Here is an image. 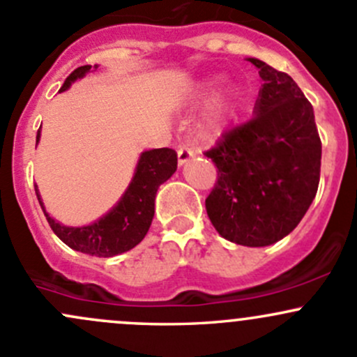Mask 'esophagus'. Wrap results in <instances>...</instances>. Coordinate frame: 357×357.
<instances>
[{"label": "esophagus", "mask_w": 357, "mask_h": 357, "mask_svg": "<svg viewBox=\"0 0 357 357\" xmlns=\"http://www.w3.org/2000/svg\"><path fill=\"white\" fill-rule=\"evenodd\" d=\"M177 154H178V165H185L190 158L196 156V151H194L190 146H182V148H178Z\"/></svg>", "instance_id": "1"}]
</instances>
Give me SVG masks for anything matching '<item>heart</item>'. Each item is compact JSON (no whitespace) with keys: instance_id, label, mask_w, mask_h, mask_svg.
Wrapping results in <instances>:
<instances>
[{"instance_id":"obj_1","label":"heart","mask_w":357,"mask_h":357,"mask_svg":"<svg viewBox=\"0 0 357 357\" xmlns=\"http://www.w3.org/2000/svg\"><path fill=\"white\" fill-rule=\"evenodd\" d=\"M216 82L215 80H208V82H203L196 91H194L192 99L194 101H203L211 94V91L215 89ZM227 115H229V102H227L225 96H218L216 99H213V102L209 105L208 113L204 116V123H203V130L204 134L208 135H216L225 125Z\"/></svg>"}]
</instances>
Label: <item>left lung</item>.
I'll return each instance as SVG.
<instances>
[{
  "label": "left lung",
  "mask_w": 357,
  "mask_h": 357,
  "mask_svg": "<svg viewBox=\"0 0 357 357\" xmlns=\"http://www.w3.org/2000/svg\"><path fill=\"white\" fill-rule=\"evenodd\" d=\"M263 79L255 115L204 154L218 168L206 211L227 241L264 248L299 225L319 183L313 106L294 79L249 58Z\"/></svg>",
  "instance_id": "left-lung-1"
}]
</instances>
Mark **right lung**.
<instances>
[{"instance_id": "obj_1", "label": "right lung", "mask_w": 357, "mask_h": 357, "mask_svg": "<svg viewBox=\"0 0 357 357\" xmlns=\"http://www.w3.org/2000/svg\"><path fill=\"white\" fill-rule=\"evenodd\" d=\"M96 68L98 65H94V70ZM87 72H93L91 65L73 70L60 91H67L72 82L86 75ZM39 137L41 130H38L36 142H39ZM175 170H177V153L174 149L161 148L144 151L139 158L134 178L125 190L122 199L102 218L86 227H65L54 222L44 209L38 185H34V189L51 230L68 248L98 258H112L130 251L146 237L154 216V197L158 187L167 182L175 174Z\"/></svg>"}]
</instances>
